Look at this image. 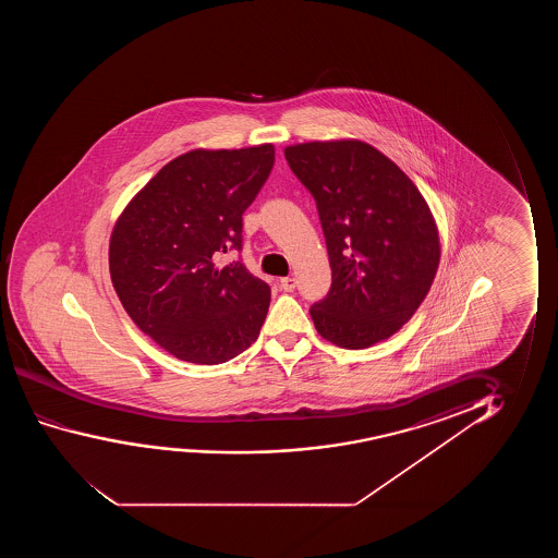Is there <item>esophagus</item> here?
I'll use <instances>...</instances> for the list:
<instances>
[{
  "label": "esophagus",
  "mask_w": 558,
  "mask_h": 558,
  "mask_svg": "<svg viewBox=\"0 0 558 558\" xmlns=\"http://www.w3.org/2000/svg\"><path fill=\"white\" fill-rule=\"evenodd\" d=\"M280 288H282L283 291H293L295 290V278H282L280 280Z\"/></svg>",
  "instance_id": "1"
}]
</instances>
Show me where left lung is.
Segmentation results:
<instances>
[{
    "label": "left lung",
    "mask_w": 558,
    "mask_h": 558,
    "mask_svg": "<svg viewBox=\"0 0 558 558\" xmlns=\"http://www.w3.org/2000/svg\"><path fill=\"white\" fill-rule=\"evenodd\" d=\"M283 154L316 199L328 245L331 288L311 308L314 328L343 349L389 339L435 282L440 238L430 207L395 161L359 138Z\"/></svg>",
    "instance_id": "1"
}]
</instances>
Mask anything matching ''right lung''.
Instances as JSON below:
<instances>
[{"instance_id":"1","label":"right lung","mask_w":558,"mask_h":558,"mask_svg":"<svg viewBox=\"0 0 558 558\" xmlns=\"http://www.w3.org/2000/svg\"><path fill=\"white\" fill-rule=\"evenodd\" d=\"M275 166V145L194 148L169 161L123 207L108 265L125 313L191 364L229 362L257 341L270 288L221 253L242 247V214Z\"/></svg>"}]
</instances>
